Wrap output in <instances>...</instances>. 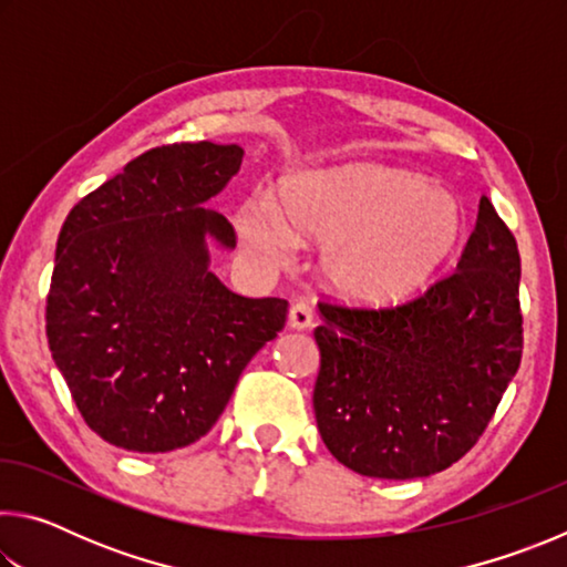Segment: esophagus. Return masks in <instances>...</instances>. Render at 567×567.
<instances>
[{
  "label": "esophagus",
  "mask_w": 567,
  "mask_h": 567,
  "mask_svg": "<svg viewBox=\"0 0 567 567\" xmlns=\"http://www.w3.org/2000/svg\"><path fill=\"white\" fill-rule=\"evenodd\" d=\"M287 324H290L292 330H310L315 324L312 307L307 302H295L290 307V315H287Z\"/></svg>",
  "instance_id": "esophagus-1"
}]
</instances>
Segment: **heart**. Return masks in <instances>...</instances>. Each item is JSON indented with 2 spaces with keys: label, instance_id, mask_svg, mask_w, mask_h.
<instances>
[{
  "label": "heart",
  "instance_id": "obj_1",
  "mask_svg": "<svg viewBox=\"0 0 567 567\" xmlns=\"http://www.w3.org/2000/svg\"><path fill=\"white\" fill-rule=\"evenodd\" d=\"M237 227L252 252L280 262L292 239L324 243L322 275L342 300L395 307L433 282L463 239V209L405 169L342 165L285 182L272 199H247Z\"/></svg>",
  "mask_w": 567,
  "mask_h": 567
}]
</instances>
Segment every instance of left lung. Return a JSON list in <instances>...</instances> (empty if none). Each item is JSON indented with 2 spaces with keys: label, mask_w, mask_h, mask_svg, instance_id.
<instances>
[{
  "label": "left lung",
  "mask_w": 567,
  "mask_h": 567,
  "mask_svg": "<svg viewBox=\"0 0 567 567\" xmlns=\"http://www.w3.org/2000/svg\"><path fill=\"white\" fill-rule=\"evenodd\" d=\"M520 252L487 197L457 272L388 310L320 302L312 405L322 443L368 477H427L457 463L523 354Z\"/></svg>",
  "instance_id": "1"
}]
</instances>
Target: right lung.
Listing matches in <instances>:
<instances>
[{"label":"right lung","instance_id":"right-lung-1","mask_svg":"<svg viewBox=\"0 0 567 567\" xmlns=\"http://www.w3.org/2000/svg\"><path fill=\"white\" fill-rule=\"evenodd\" d=\"M245 150L155 147L80 199L56 239L47 340L76 410L110 445L169 453L207 435L247 362L285 328L287 300L235 295L209 247L235 229L205 203Z\"/></svg>","mask_w":567,"mask_h":567}]
</instances>
